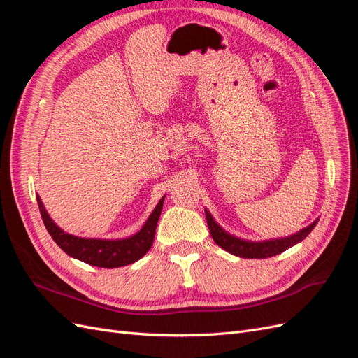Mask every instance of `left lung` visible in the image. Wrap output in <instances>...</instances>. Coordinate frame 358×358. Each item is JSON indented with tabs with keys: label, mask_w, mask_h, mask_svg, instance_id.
<instances>
[{
	"label": "left lung",
	"mask_w": 358,
	"mask_h": 358,
	"mask_svg": "<svg viewBox=\"0 0 358 358\" xmlns=\"http://www.w3.org/2000/svg\"><path fill=\"white\" fill-rule=\"evenodd\" d=\"M206 220H208L209 225V231L212 234V239L216 242V245H220L222 249H225L227 252H230L233 255L242 257V258H268L278 255L280 252L287 251L288 248L294 246L300 243L301 241H305L306 237L312 233L313 227H309L301 234L292 237V239L288 241H280V242H267V243H246L241 242L237 239H233V237L227 236L218 225H216L209 215H206Z\"/></svg>",
	"instance_id": "obj_1"
}]
</instances>
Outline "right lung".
I'll use <instances>...</instances> for the list:
<instances>
[{"mask_svg":"<svg viewBox=\"0 0 358 358\" xmlns=\"http://www.w3.org/2000/svg\"><path fill=\"white\" fill-rule=\"evenodd\" d=\"M38 208L43 222L46 225V230L64 252L69 257L80 259V262L91 264L95 267H104V268H116L128 266L137 259L142 258L152 246L157 224L159 220V215L162 210V204H159L154 215L145 225V229L140 231L134 239L124 242V243H92V242H83L76 241L73 237L64 234L58 227L52 222L49 215L43 208L41 201L38 200Z\"/></svg>","mask_w":358,"mask_h":358,"instance_id":"obj_1","label":"right lung"}]
</instances>
